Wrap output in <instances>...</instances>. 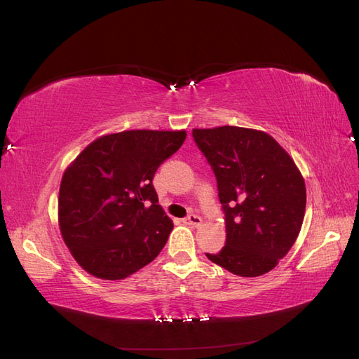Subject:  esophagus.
<instances>
[{"label":"esophagus","mask_w":359,"mask_h":359,"mask_svg":"<svg viewBox=\"0 0 359 359\" xmlns=\"http://www.w3.org/2000/svg\"><path fill=\"white\" fill-rule=\"evenodd\" d=\"M184 222H186L190 226H194V227L202 224V219H201L199 215H196V214H190L189 217H186V219H184Z\"/></svg>","instance_id":"obj_1"}]
</instances>
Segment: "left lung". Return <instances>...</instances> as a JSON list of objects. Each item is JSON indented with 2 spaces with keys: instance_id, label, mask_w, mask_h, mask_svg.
<instances>
[{
  "instance_id": "8db88e82",
  "label": "left lung",
  "mask_w": 359,
  "mask_h": 359,
  "mask_svg": "<svg viewBox=\"0 0 359 359\" xmlns=\"http://www.w3.org/2000/svg\"><path fill=\"white\" fill-rule=\"evenodd\" d=\"M193 139L212 168L226 220V245L206 257L235 276L266 274L301 231L307 194L299 169L260 130L193 128Z\"/></svg>"
}]
</instances>
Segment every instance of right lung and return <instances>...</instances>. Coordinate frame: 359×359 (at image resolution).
<instances>
[{
    "label": "right lung",
    "mask_w": 359,
    "mask_h": 359,
    "mask_svg": "<svg viewBox=\"0 0 359 359\" xmlns=\"http://www.w3.org/2000/svg\"><path fill=\"white\" fill-rule=\"evenodd\" d=\"M186 130H128L95 139L61 180L62 240L86 273L103 280L132 276L158 256L173 227L153 186Z\"/></svg>",
    "instance_id": "obj_1"
}]
</instances>
